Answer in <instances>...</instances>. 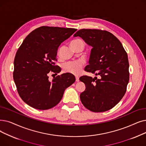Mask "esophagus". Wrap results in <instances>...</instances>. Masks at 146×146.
<instances>
[{
	"label": "esophagus",
	"instance_id": "obj_1",
	"mask_svg": "<svg viewBox=\"0 0 146 146\" xmlns=\"http://www.w3.org/2000/svg\"><path fill=\"white\" fill-rule=\"evenodd\" d=\"M76 82H79V78L78 76H76Z\"/></svg>",
	"mask_w": 146,
	"mask_h": 146
}]
</instances>
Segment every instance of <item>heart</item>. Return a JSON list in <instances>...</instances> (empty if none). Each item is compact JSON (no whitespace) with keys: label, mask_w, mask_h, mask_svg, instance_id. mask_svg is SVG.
<instances>
[{"label":"heart","mask_w":146,"mask_h":146,"mask_svg":"<svg viewBox=\"0 0 146 146\" xmlns=\"http://www.w3.org/2000/svg\"><path fill=\"white\" fill-rule=\"evenodd\" d=\"M82 42L81 40L76 39L72 41L71 44H75ZM83 66V62L81 61H74L67 62L63 66V70L65 72L70 73L74 74H78L80 71L81 67Z\"/></svg>","instance_id":"1"}]
</instances>
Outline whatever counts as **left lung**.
<instances>
[{
    "mask_svg": "<svg viewBox=\"0 0 146 146\" xmlns=\"http://www.w3.org/2000/svg\"><path fill=\"white\" fill-rule=\"evenodd\" d=\"M73 36L80 37L92 47L85 70L99 76L98 79L80 78L86 86L80 95L82 103L94 112L112 109L124 96L129 79L128 55L122 44L106 30L81 29Z\"/></svg>",
    "mask_w": 146,
    "mask_h": 146,
    "instance_id": "8db88e82",
    "label": "left lung"
}]
</instances>
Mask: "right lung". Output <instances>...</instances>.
Instances as JSON below:
<instances>
[{
  "mask_svg": "<svg viewBox=\"0 0 146 146\" xmlns=\"http://www.w3.org/2000/svg\"><path fill=\"white\" fill-rule=\"evenodd\" d=\"M77 29L42 26L25 38L16 53L13 77L19 96L27 104L38 110L51 109L61 101L66 89L75 82L66 73L49 80L48 74L61 72L55 65L61 43Z\"/></svg>",
  "mask_w": 146,
  "mask_h": 146,
  "instance_id": "obj_1",
  "label": "right lung"
}]
</instances>
